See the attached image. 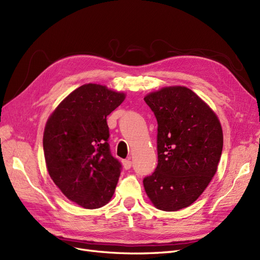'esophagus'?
<instances>
[{"label":"esophagus","mask_w":260,"mask_h":260,"mask_svg":"<svg viewBox=\"0 0 260 260\" xmlns=\"http://www.w3.org/2000/svg\"><path fill=\"white\" fill-rule=\"evenodd\" d=\"M122 166H123V168L126 169V170H129L131 168V166H132V162H131L129 159H124V160H122Z\"/></svg>","instance_id":"obj_1"}]
</instances>
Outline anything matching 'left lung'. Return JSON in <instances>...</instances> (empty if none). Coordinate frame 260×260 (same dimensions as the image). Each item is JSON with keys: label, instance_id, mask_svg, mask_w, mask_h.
I'll use <instances>...</instances> for the list:
<instances>
[{"label": "left lung", "instance_id": "left-lung-1", "mask_svg": "<svg viewBox=\"0 0 260 260\" xmlns=\"http://www.w3.org/2000/svg\"><path fill=\"white\" fill-rule=\"evenodd\" d=\"M144 101L158 122V165L143 180L145 191L159 210L189 207L216 173L223 142L220 122L211 107L186 87L162 88Z\"/></svg>", "mask_w": 260, "mask_h": 260}]
</instances>
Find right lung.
I'll list each match as a JSON object with an SVG mask.
<instances>
[{"label":"right lung","mask_w":260,"mask_h":260,"mask_svg":"<svg viewBox=\"0 0 260 260\" xmlns=\"http://www.w3.org/2000/svg\"><path fill=\"white\" fill-rule=\"evenodd\" d=\"M124 98L105 86L86 84L46 122L43 147L48 173L68 199L85 209L105 205L118 183L121 165L111 154L106 117Z\"/></svg>","instance_id":"right-lung-1"}]
</instances>
